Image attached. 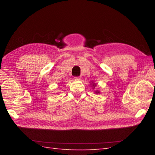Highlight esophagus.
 <instances>
[{"label": "esophagus", "mask_w": 155, "mask_h": 155, "mask_svg": "<svg viewBox=\"0 0 155 155\" xmlns=\"http://www.w3.org/2000/svg\"><path fill=\"white\" fill-rule=\"evenodd\" d=\"M74 79H76V80H81V77H75Z\"/></svg>", "instance_id": "34e87169"}]
</instances>
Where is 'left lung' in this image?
Listing matches in <instances>:
<instances>
[{
	"mask_svg": "<svg viewBox=\"0 0 155 155\" xmlns=\"http://www.w3.org/2000/svg\"><path fill=\"white\" fill-rule=\"evenodd\" d=\"M92 83H93V82H92ZM93 87H94H94L96 86V84H95L94 83H93ZM100 92L98 91H95V93H97V94H98V93H99Z\"/></svg>",
	"mask_w": 155,
	"mask_h": 155,
	"instance_id": "obj_1",
	"label": "left lung"
}]
</instances>
